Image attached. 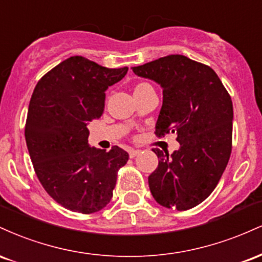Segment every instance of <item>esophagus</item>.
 Masks as SVG:
<instances>
[{
  "instance_id": "1",
  "label": "esophagus",
  "mask_w": 262,
  "mask_h": 262,
  "mask_svg": "<svg viewBox=\"0 0 262 262\" xmlns=\"http://www.w3.org/2000/svg\"><path fill=\"white\" fill-rule=\"evenodd\" d=\"M140 154V150H137V149H130L129 150V156H130L132 159L135 158L137 155Z\"/></svg>"
}]
</instances>
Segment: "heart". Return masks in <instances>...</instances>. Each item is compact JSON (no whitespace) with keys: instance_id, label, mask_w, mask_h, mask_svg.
Here are the masks:
<instances>
[{"instance_id":"obj_1","label":"heart","mask_w":262,"mask_h":262,"mask_svg":"<svg viewBox=\"0 0 262 262\" xmlns=\"http://www.w3.org/2000/svg\"><path fill=\"white\" fill-rule=\"evenodd\" d=\"M145 86H148V83H144V82L138 83V85L135 86V90H139V89H141V87H145ZM135 90H134V91H135Z\"/></svg>"}]
</instances>
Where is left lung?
<instances>
[{"label": "left lung", "mask_w": 262, "mask_h": 262, "mask_svg": "<svg viewBox=\"0 0 262 262\" xmlns=\"http://www.w3.org/2000/svg\"><path fill=\"white\" fill-rule=\"evenodd\" d=\"M132 69L162 87L156 137L176 133L180 143V149L171 155L152 149L159 165L149 176L150 192L166 208H193L212 193L229 161L230 95L212 68L179 54Z\"/></svg>", "instance_id": "8db88e82"}]
</instances>
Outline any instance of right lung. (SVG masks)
Masks as SVG:
<instances>
[{"mask_svg": "<svg viewBox=\"0 0 262 262\" xmlns=\"http://www.w3.org/2000/svg\"><path fill=\"white\" fill-rule=\"evenodd\" d=\"M128 68L108 69L83 56H71L38 81L29 102L26 141L45 191L66 209L90 214L110 203L118 170L129 155L90 148L87 124L100 118L104 91Z\"/></svg>", "mask_w": 262, "mask_h": 262, "instance_id": "obj_1", "label": "right lung"}]
</instances>
